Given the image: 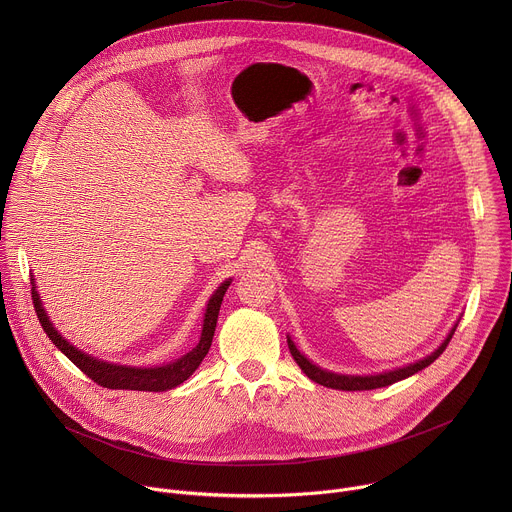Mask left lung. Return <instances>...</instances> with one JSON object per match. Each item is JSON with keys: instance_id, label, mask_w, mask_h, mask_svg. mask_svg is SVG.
<instances>
[{"instance_id": "1", "label": "left lung", "mask_w": 512, "mask_h": 512, "mask_svg": "<svg viewBox=\"0 0 512 512\" xmlns=\"http://www.w3.org/2000/svg\"><path fill=\"white\" fill-rule=\"evenodd\" d=\"M460 322V320H458ZM458 322L454 324V328L448 332V336L444 338V342L437 346L431 354L415 360V362H409L405 364V367H399V369H393V371H385V373H375V375H342V373H334V371H326L322 367H318V364H314L306 354H302L298 350V346L294 344V340H291L287 336V346H289V352L291 356H294V360L300 364V369L306 373V377H310L314 383L318 385H324L328 389H338V391H371V389H381V387H389L397 381H403L419 371H423L425 367H429V364L440 356L448 342L452 340L456 328H458Z\"/></svg>"}]
</instances>
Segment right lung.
<instances>
[{"mask_svg":"<svg viewBox=\"0 0 512 512\" xmlns=\"http://www.w3.org/2000/svg\"><path fill=\"white\" fill-rule=\"evenodd\" d=\"M233 279L223 281L214 289V294L210 296L208 304H206V312H204V322H202V334L198 344L186 352L184 356L166 362V364H158V367H129V364H119V362H107L103 358L91 356L85 350H79L75 344H70L50 322L40 294L36 291V281L32 275V300H34V308L38 314V320L44 328V332L48 334V338L54 342V346L70 360L75 362L77 367L89 377L93 379L97 385L107 387V389H125V391H152V393H160V391H168L174 389L178 385H182L198 367L202 358L208 354V348L212 344V336H214V328H216V320H218V310H221L225 291L229 289Z\"/></svg>","mask_w":512,"mask_h":512,"instance_id":"add662e5","label":"right lung"}]
</instances>
